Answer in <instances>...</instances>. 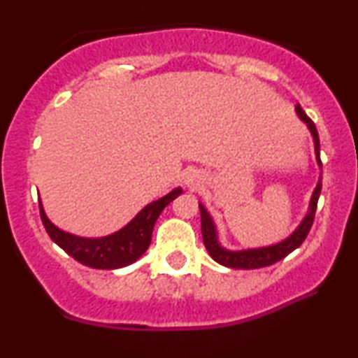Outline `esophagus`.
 <instances>
[{"mask_svg":"<svg viewBox=\"0 0 358 358\" xmlns=\"http://www.w3.org/2000/svg\"><path fill=\"white\" fill-rule=\"evenodd\" d=\"M185 183L188 185V187H198V185H200V176H198L195 171H193V173H188L187 175V178H185Z\"/></svg>","mask_w":358,"mask_h":358,"instance_id":"esophagus-1","label":"esophagus"}]
</instances>
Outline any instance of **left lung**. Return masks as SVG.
<instances>
[{
  "mask_svg": "<svg viewBox=\"0 0 358 358\" xmlns=\"http://www.w3.org/2000/svg\"><path fill=\"white\" fill-rule=\"evenodd\" d=\"M296 115L300 116L303 123H307L310 133L313 136V143H315V157L318 162V166L322 168L320 162V140H318V131L315 128V123L305 115L302 106H296ZM322 192V180H318L315 190H313V195L310 198V206L308 213L305 215V218L296 227V230L288 238L282 240V242L277 245H270V247H262V248H248V250H238V252H234V250L223 248L220 242H218L217 236V228H215V223L210 217V213L206 212L203 205L200 206V218H201V236H203V243L206 250H208L210 257L213 258L215 262L223 266H228V268H236V270H252V268H262V266H268L277 264L278 260L285 258L288 253L294 252L295 248H299L300 245L303 243V240L307 238L310 228H312L313 218H315L317 212V203L318 196H320Z\"/></svg>",
  "mask_w": 358,
  "mask_h": 358,
  "instance_id": "8db88e82",
  "label": "left lung"
}]
</instances>
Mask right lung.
I'll return each instance as SVG.
<instances>
[{
	"label": "right lung",
	"mask_w": 358,
	"mask_h": 358,
	"mask_svg": "<svg viewBox=\"0 0 358 358\" xmlns=\"http://www.w3.org/2000/svg\"><path fill=\"white\" fill-rule=\"evenodd\" d=\"M180 193H182V188H175L168 195L152 201L122 230L101 236V238H85V236H76L59 230L48 220L41 201L40 215L50 238L76 262L98 270H115L136 262L148 250L152 243L155 222L160 217L163 208L170 201H173Z\"/></svg>",
	"instance_id": "right-lung-1"
}]
</instances>
